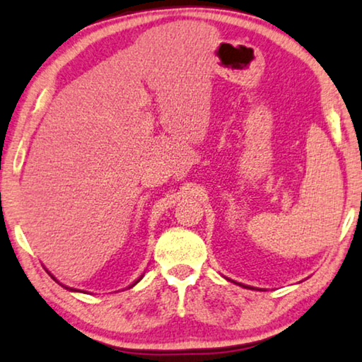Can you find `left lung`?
Returning <instances> with one entry per match:
<instances>
[{
  "label": "left lung",
  "mask_w": 362,
  "mask_h": 362,
  "mask_svg": "<svg viewBox=\"0 0 362 362\" xmlns=\"http://www.w3.org/2000/svg\"><path fill=\"white\" fill-rule=\"evenodd\" d=\"M240 285V284H239ZM242 286H244V285H242ZM245 288H249V286H245Z\"/></svg>",
  "instance_id": "8db88e82"
}]
</instances>
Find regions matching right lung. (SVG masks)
<instances>
[{
  "label": "right lung",
  "instance_id": "add662e5",
  "mask_svg": "<svg viewBox=\"0 0 362 362\" xmlns=\"http://www.w3.org/2000/svg\"><path fill=\"white\" fill-rule=\"evenodd\" d=\"M51 276H52V275H51ZM141 276H143V275H141ZM141 276H140V279H138V280H136V281H135V284H133V285H136V284H138V281H140V280H141ZM52 279H54V276H52ZM54 280H56V279H54ZM56 281H57V280H56ZM133 285H130V286H128V288H132V286H133ZM62 286H64V285H62ZM66 288H67V290H72V291H78V290L69 288V286H66Z\"/></svg>",
  "mask_w": 362,
  "mask_h": 362
}]
</instances>
